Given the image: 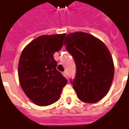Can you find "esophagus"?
Wrapping results in <instances>:
<instances>
[{"label": "esophagus", "mask_w": 129, "mask_h": 129, "mask_svg": "<svg viewBox=\"0 0 129 129\" xmlns=\"http://www.w3.org/2000/svg\"><path fill=\"white\" fill-rule=\"evenodd\" d=\"M62 74H63V76H64V77L66 78H67V77H68V76H67V73L66 72H63Z\"/></svg>", "instance_id": "34e87169"}]
</instances>
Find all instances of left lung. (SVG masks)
<instances>
[{
  "label": "left lung",
  "instance_id": "left-lung-1",
  "mask_svg": "<svg viewBox=\"0 0 129 129\" xmlns=\"http://www.w3.org/2000/svg\"><path fill=\"white\" fill-rule=\"evenodd\" d=\"M64 45L74 59L76 72L70 80L81 101L93 104L106 95L114 77L113 58L106 46L92 35H67Z\"/></svg>",
  "mask_w": 129,
  "mask_h": 129
}]
</instances>
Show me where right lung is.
<instances>
[{
  "label": "right lung",
  "instance_id": "1",
  "mask_svg": "<svg viewBox=\"0 0 129 129\" xmlns=\"http://www.w3.org/2000/svg\"><path fill=\"white\" fill-rule=\"evenodd\" d=\"M66 34L42 35L25 46L19 62V83L37 106H48L60 98L67 80L56 69L55 52L63 46Z\"/></svg>",
  "mask_w": 129,
  "mask_h": 129
}]
</instances>
